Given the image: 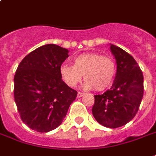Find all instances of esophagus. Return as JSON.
Instances as JSON below:
<instances>
[{
	"instance_id": "34e87169",
	"label": "esophagus",
	"mask_w": 156,
	"mask_h": 156,
	"mask_svg": "<svg viewBox=\"0 0 156 156\" xmlns=\"http://www.w3.org/2000/svg\"><path fill=\"white\" fill-rule=\"evenodd\" d=\"M84 94H85V93H83V92H78V95H77V96H78V98H80V97L83 96Z\"/></svg>"
}]
</instances>
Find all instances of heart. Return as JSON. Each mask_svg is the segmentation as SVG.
<instances>
[{
    "label": "heart",
    "mask_w": 156,
    "mask_h": 156,
    "mask_svg": "<svg viewBox=\"0 0 156 156\" xmlns=\"http://www.w3.org/2000/svg\"><path fill=\"white\" fill-rule=\"evenodd\" d=\"M72 62L73 66L62 65L60 67L61 78L71 88L78 85L83 75V89L103 91L112 85L116 76V62L108 55L83 53L74 57Z\"/></svg>",
    "instance_id": "b5f03b06"
}]
</instances>
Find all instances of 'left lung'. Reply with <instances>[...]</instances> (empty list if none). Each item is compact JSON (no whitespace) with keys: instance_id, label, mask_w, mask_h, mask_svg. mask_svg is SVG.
I'll return each instance as SVG.
<instances>
[{"instance_id":"8db88e82","label":"left lung","mask_w":156,"mask_h":156,"mask_svg":"<svg viewBox=\"0 0 156 156\" xmlns=\"http://www.w3.org/2000/svg\"><path fill=\"white\" fill-rule=\"evenodd\" d=\"M116 61V74L111 89L94 95V117L102 126L122 127L130 122L139 111L144 95V76L130 54L111 44Z\"/></svg>"}]
</instances>
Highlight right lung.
<instances>
[{"mask_svg": "<svg viewBox=\"0 0 156 156\" xmlns=\"http://www.w3.org/2000/svg\"><path fill=\"white\" fill-rule=\"evenodd\" d=\"M68 52L56 44H44L28 54L17 67L14 100L22 121L34 131L47 133L59 127L77 97V91L60 75Z\"/></svg>", "mask_w": 156, "mask_h": 156, "instance_id": "add662e5", "label": "right lung"}]
</instances>
